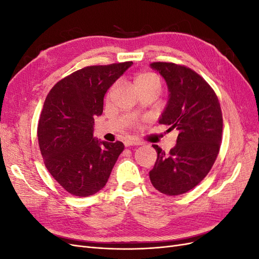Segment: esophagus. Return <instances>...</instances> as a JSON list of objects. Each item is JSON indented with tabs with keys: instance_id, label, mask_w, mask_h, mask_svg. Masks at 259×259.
<instances>
[{
	"instance_id": "1",
	"label": "esophagus",
	"mask_w": 259,
	"mask_h": 259,
	"mask_svg": "<svg viewBox=\"0 0 259 259\" xmlns=\"http://www.w3.org/2000/svg\"><path fill=\"white\" fill-rule=\"evenodd\" d=\"M142 145V143L138 142V140H133V139H126L124 142L125 147H130V146H139Z\"/></svg>"
}]
</instances>
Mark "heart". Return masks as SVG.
Segmentation results:
<instances>
[{
  "mask_svg": "<svg viewBox=\"0 0 259 259\" xmlns=\"http://www.w3.org/2000/svg\"><path fill=\"white\" fill-rule=\"evenodd\" d=\"M134 82L139 92L151 89L160 91L161 89L160 77L153 72H140L135 75Z\"/></svg>",
  "mask_w": 259,
  "mask_h": 259,
  "instance_id": "1",
  "label": "heart"
}]
</instances>
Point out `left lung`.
Masks as SVG:
<instances>
[{"label":"left lung","mask_w":259,"mask_h":259,"mask_svg":"<svg viewBox=\"0 0 259 259\" xmlns=\"http://www.w3.org/2000/svg\"><path fill=\"white\" fill-rule=\"evenodd\" d=\"M150 67L166 82L168 100L159 123L178 131L168 154L153 145L158 158L149 171L151 184L166 195L186 193L204 178L222 143L223 114L213 89L193 70L171 62Z\"/></svg>","instance_id":"obj_1"}]
</instances>
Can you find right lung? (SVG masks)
Segmentation results:
<instances>
[{
    "mask_svg": "<svg viewBox=\"0 0 259 259\" xmlns=\"http://www.w3.org/2000/svg\"><path fill=\"white\" fill-rule=\"evenodd\" d=\"M132 61L91 66L64 77L49 93L37 126L46 168L66 191L89 197L103 189L123 151L121 142L93 136L94 117L104 110L110 86Z\"/></svg>",
    "mask_w": 259,
    "mask_h": 259,
    "instance_id": "1",
    "label": "right lung"
}]
</instances>
